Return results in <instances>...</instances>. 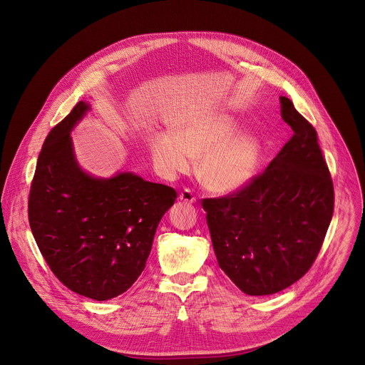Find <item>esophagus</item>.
I'll return each mask as SVG.
<instances>
[{"label": "esophagus", "instance_id": "esophagus-1", "mask_svg": "<svg viewBox=\"0 0 365 365\" xmlns=\"http://www.w3.org/2000/svg\"><path fill=\"white\" fill-rule=\"evenodd\" d=\"M180 199L185 203H195L196 202V196L193 195V192L190 188H184L182 192L180 193Z\"/></svg>", "mask_w": 365, "mask_h": 365}]
</instances>
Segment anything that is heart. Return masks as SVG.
I'll list each match as a JSON object with an SVG mask.
<instances>
[{"mask_svg": "<svg viewBox=\"0 0 365 365\" xmlns=\"http://www.w3.org/2000/svg\"><path fill=\"white\" fill-rule=\"evenodd\" d=\"M237 132L239 121L230 114L202 117L181 128L178 136H159L153 144L154 163L172 177L200 158L197 175L206 188L222 195L237 192L254 178L262 160L258 138Z\"/></svg>", "mask_w": 365, "mask_h": 365, "instance_id": "obj_1", "label": "heart"}]
</instances>
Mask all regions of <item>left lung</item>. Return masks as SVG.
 <instances>
[{"label":"left lung","mask_w":365,"mask_h":365,"mask_svg":"<svg viewBox=\"0 0 365 365\" xmlns=\"http://www.w3.org/2000/svg\"><path fill=\"white\" fill-rule=\"evenodd\" d=\"M294 135L264 172L222 197L203 199L221 270L248 296L297 282L314 264L334 211V187L315 128L281 96Z\"/></svg>","instance_id":"obj_1"}]
</instances>
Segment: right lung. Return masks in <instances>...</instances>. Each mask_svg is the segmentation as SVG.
<instances>
[{
	"label": "right lung",
	"instance_id": "right-lung-1",
	"mask_svg": "<svg viewBox=\"0 0 365 365\" xmlns=\"http://www.w3.org/2000/svg\"><path fill=\"white\" fill-rule=\"evenodd\" d=\"M89 108L80 101L48 132L31 182L28 218L58 279L80 296L103 302L128 291L143 273L177 192L130 172L108 180L83 172L69 132Z\"/></svg>",
	"mask_w": 365,
	"mask_h": 365
}]
</instances>
